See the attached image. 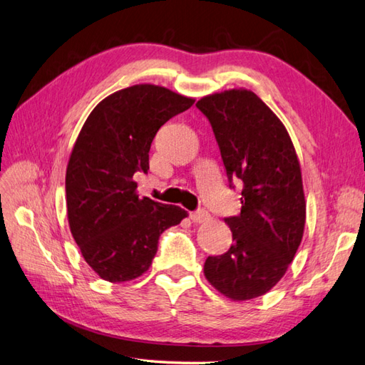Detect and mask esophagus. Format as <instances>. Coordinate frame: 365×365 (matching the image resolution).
<instances>
[{
	"mask_svg": "<svg viewBox=\"0 0 365 365\" xmlns=\"http://www.w3.org/2000/svg\"><path fill=\"white\" fill-rule=\"evenodd\" d=\"M190 219L194 223H202V222H207L210 220V214L205 211V210H199V211H194L190 214Z\"/></svg>",
	"mask_w": 365,
	"mask_h": 365,
	"instance_id": "obj_1",
	"label": "esophagus"
}]
</instances>
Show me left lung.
<instances>
[{
	"label": "left lung",
	"mask_w": 365,
	"mask_h": 365,
	"mask_svg": "<svg viewBox=\"0 0 365 365\" xmlns=\"http://www.w3.org/2000/svg\"><path fill=\"white\" fill-rule=\"evenodd\" d=\"M210 120L230 186L242 183L239 216L225 217L232 245L208 256V282L232 301L269 292L301 245L305 197L301 165L292 138L274 112L255 92L231 89L195 103Z\"/></svg>",
	"instance_id": "1"
}]
</instances>
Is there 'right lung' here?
I'll return each instance as SVG.
<instances>
[{
	"label": "right lung",
	"instance_id": "right-lung-1",
	"mask_svg": "<svg viewBox=\"0 0 365 365\" xmlns=\"http://www.w3.org/2000/svg\"><path fill=\"white\" fill-rule=\"evenodd\" d=\"M194 98L155 85L110 93L83 125L66 170L68 220L88 265L108 282H126L151 267L158 237L188 212L135 192L149 149L168 120Z\"/></svg>",
	"mask_w": 365,
	"mask_h": 365
}]
</instances>
